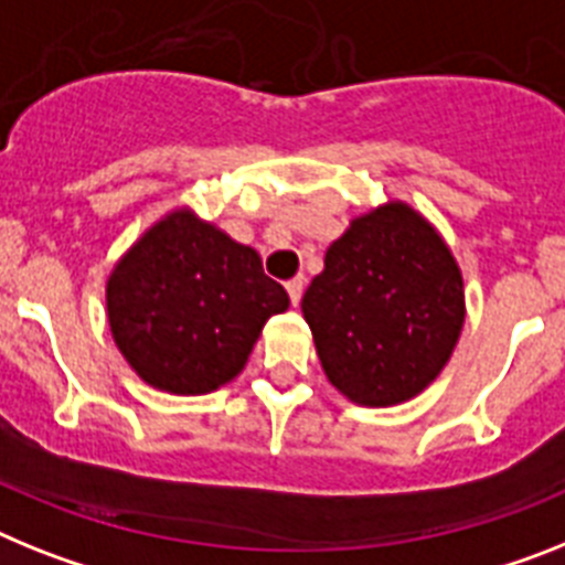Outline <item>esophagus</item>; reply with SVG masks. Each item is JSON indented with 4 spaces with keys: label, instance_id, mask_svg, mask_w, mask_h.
Masks as SVG:
<instances>
[{
    "label": "esophagus",
    "instance_id": "esophagus-1",
    "mask_svg": "<svg viewBox=\"0 0 565 565\" xmlns=\"http://www.w3.org/2000/svg\"><path fill=\"white\" fill-rule=\"evenodd\" d=\"M286 291H288V297H291V306L297 308V306H300V300H302V291H306V279H302V277L288 279Z\"/></svg>",
    "mask_w": 565,
    "mask_h": 565
}]
</instances>
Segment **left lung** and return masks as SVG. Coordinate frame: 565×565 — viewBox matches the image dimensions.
<instances>
[{"label":"left lung","mask_w":565,"mask_h":565,"mask_svg":"<svg viewBox=\"0 0 565 565\" xmlns=\"http://www.w3.org/2000/svg\"><path fill=\"white\" fill-rule=\"evenodd\" d=\"M320 365L345 399L399 406L455 354L466 286L455 254L406 200L354 216L302 297Z\"/></svg>","instance_id":"left-lung-1"}]
</instances>
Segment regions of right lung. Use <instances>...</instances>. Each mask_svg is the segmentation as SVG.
Wrapping results in <instances>:
<instances>
[{
    "mask_svg": "<svg viewBox=\"0 0 565 565\" xmlns=\"http://www.w3.org/2000/svg\"><path fill=\"white\" fill-rule=\"evenodd\" d=\"M288 308L286 288L191 205L166 211L114 263L108 329L125 363L157 392L200 397L243 374L265 322Z\"/></svg>",
    "mask_w": 565,
    "mask_h": 565,
    "instance_id": "1",
    "label": "right lung"
}]
</instances>
